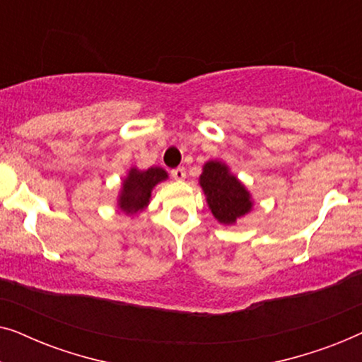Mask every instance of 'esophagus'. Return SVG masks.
Here are the masks:
<instances>
[{"mask_svg":"<svg viewBox=\"0 0 362 362\" xmlns=\"http://www.w3.org/2000/svg\"><path fill=\"white\" fill-rule=\"evenodd\" d=\"M171 176H173V180H177V181L185 180L186 170L182 166H177V168H175V170H171Z\"/></svg>","mask_w":362,"mask_h":362,"instance_id":"esophagus-1","label":"esophagus"}]
</instances>
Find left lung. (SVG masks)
<instances>
[{
    "instance_id": "left-lung-1",
    "label": "left lung",
    "mask_w": 362,
    "mask_h": 362,
    "mask_svg": "<svg viewBox=\"0 0 362 362\" xmlns=\"http://www.w3.org/2000/svg\"><path fill=\"white\" fill-rule=\"evenodd\" d=\"M199 181L212 214L222 224H234L250 211L249 192L227 171V166L217 161L206 163Z\"/></svg>"
}]
</instances>
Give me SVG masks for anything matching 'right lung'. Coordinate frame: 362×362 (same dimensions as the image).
Returning <instances> with one entry per match:
<instances>
[{
  "label": "right lung",
  "mask_w": 362,
  "mask_h": 362,
  "mask_svg": "<svg viewBox=\"0 0 362 362\" xmlns=\"http://www.w3.org/2000/svg\"><path fill=\"white\" fill-rule=\"evenodd\" d=\"M168 175L161 168H150L146 171L132 170L123 181V191L120 196V207L127 214H135L148 204L151 189L158 182L166 180Z\"/></svg>",
  "instance_id": "add662e5"
}]
</instances>
